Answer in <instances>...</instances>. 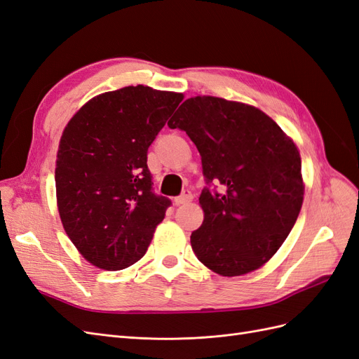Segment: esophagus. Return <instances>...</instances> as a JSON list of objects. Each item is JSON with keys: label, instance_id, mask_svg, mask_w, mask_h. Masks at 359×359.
<instances>
[{"label": "esophagus", "instance_id": "1", "mask_svg": "<svg viewBox=\"0 0 359 359\" xmlns=\"http://www.w3.org/2000/svg\"><path fill=\"white\" fill-rule=\"evenodd\" d=\"M193 199V196H191V193L190 191H184L181 196H178V198H175L173 199V203L175 205H182V203H187V202H190Z\"/></svg>", "mask_w": 359, "mask_h": 359}]
</instances>
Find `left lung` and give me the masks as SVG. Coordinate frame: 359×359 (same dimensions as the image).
Wrapping results in <instances>:
<instances>
[{"instance_id":"obj_1","label":"left lung","mask_w":359,"mask_h":359,"mask_svg":"<svg viewBox=\"0 0 359 359\" xmlns=\"http://www.w3.org/2000/svg\"><path fill=\"white\" fill-rule=\"evenodd\" d=\"M196 145L205 182L203 223L190 236L201 262L224 277L243 276L276 255L304 199L301 157L293 140L257 107L220 97L184 102L168 123Z\"/></svg>"}]
</instances>
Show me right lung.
Returning <instances> with one entry per match:
<instances>
[{"label": "right lung", "mask_w": 359, "mask_h": 359, "mask_svg": "<svg viewBox=\"0 0 359 359\" xmlns=\"http://www.w3.org/2000/svg\"><path fill=\"white\" fill-rule=\"evenodd\" d=\"M184 95L149 86L103 93L73 115L60 140L57 203L64 231L97 268L142 257L170 201L153 191L148 148Z\"/></svg>", "instance_id": "1"}]
</instances>
